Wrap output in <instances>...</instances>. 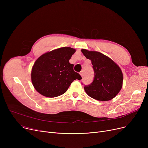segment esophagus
Returning a JSON list of instances; mask_svg holds the SVG:
<instances>
[{
  "label": "esophagus",
  "instance_id": "esophagus-1",
  "mask_svg": "<svg viewBox=\"0 0 148 148\" xmlns=\"http://www.w3.org/2000/svg\"><path fill=\"white\" fill-rule=\"evenodd\" d=\"M80 75L83 77V75H84L83 71H80Z\"/></svg>",
  "mask_w": 148,
  "mask_h": 148
}]
</instances>
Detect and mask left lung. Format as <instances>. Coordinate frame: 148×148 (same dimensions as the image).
Masks as SVG:
<instances>
[{"mask_svg":"<svg viewBox=\"0 0 148 148\" xmlns=\"http://www.w3.org/2000/svg\"><path fill=\"white\" fill-rule=\"evenodd\" d=\"M81 51L91 60L95 73L94 81L84 87L86 94L92 98L103 101L114 98L122 87L123 74L120 67L101 53L86 49Z\"/></svg>","mask_w":148,"mask_h":148,"instance_id":"8db88e82","label":"left lung"}]
</instances>
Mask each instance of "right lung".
Returning a JSON list of instances; mask_svg holds the SVG:
<instances>
[{
    "label": "right lung",
    "instance_id": "obj_1",
    "mask_svg": "<svg viewBox=\"0 0 148 148\" xmlns=\"http://www.w3.org/2000/svg\"><path fill=\"white\" fill-rule=\"evenodd\" d=\"M75 51L68 47H61L36 59L31 71V80L38 92L47 97H56L65 93L74 80L82 79L69 62Z\"/></svg>",
    "mask_w": 148,
    "mask_h": 148
}]
</instances>
